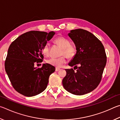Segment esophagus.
Returning <instances> with one entry per match:
<instances>
[{"instance_id":"34e87169","label":"esophagus","mask_w":120,"mask_h":120,"mask_svg":"<svg viewBox=\"0 0 120 120\" xmlns=\"http://www.w3.org/2000/svg\"><path fill=\"white\" fill-rule=\"evenodd\" d=\"M60 68H56V69H55V71H56V72H58V71H60Z\"/></svg>"}]
</instances>
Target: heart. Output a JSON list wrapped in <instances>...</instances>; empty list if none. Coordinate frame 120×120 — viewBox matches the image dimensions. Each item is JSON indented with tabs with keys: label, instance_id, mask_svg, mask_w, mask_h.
Instances as JSON below:
<instances>
[{
	"label": "heart",
	"instance_id": "heart-1",
	"mask_svg": "<svg viewBox=\"0 0 120 120\" xmlns=\"http://www.w3.org/2000/svg\"><path fill=\"white\" fill-rule=\"evenodd\" d=\"M55 42L63 48V53L68 57H72L75 55V49L73 46L71 45L70 41L64 37H58L55 39ZM42 52L44 55L47 56L49 52V45L48 43L44 44L42 48ZM66 62L64 56L60 57H51L47 60V63L56 68H60Z\"/></svg>",
	"mask_w": 120,
	"mask_h": 120
}]
</instances>
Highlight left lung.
I'll return each mask as SVG.
<instances>
[{
    "label": "left lung",
    "instance_id": "left-lung-1",
    "mask_svg": "<svg viewBox=\"0 0 120 120\" xmlns=\"http://www.w3.org/2000/svg\"><path fill=\"white\" fill-rule=\"evenodd\" d=\"M68 36L76 46V53L66 69V75L63 85L67 91L82 95L93 91L99 84L106 63L104 47L93 34L83 29L70 31Z\"/></svg>",
    "mask_w": 120,
    "mask_h": 120
}]
</instances>
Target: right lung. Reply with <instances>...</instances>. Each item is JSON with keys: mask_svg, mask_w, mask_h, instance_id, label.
I'll return each mask as SVG.
<instances>
[{"mask_svg": "<svg viewBox=\"0 0 120 120\" xmlns=\"http://www.w3.org/2000/svg\"><path fill=\"white\" fill-rule=\"evenodd\" d=\"M55 34L54 31H30L19 36L10 44L5 68L12 86L18 93L30 97L46 89L49 77L55 68L47 63L37 68L34 64L43 61L42 48Z\"/></svg>", "mask_w": 120, "mask_h": 120, "instance_id": "obj_1", "label": "right lung"}]
</instances>
